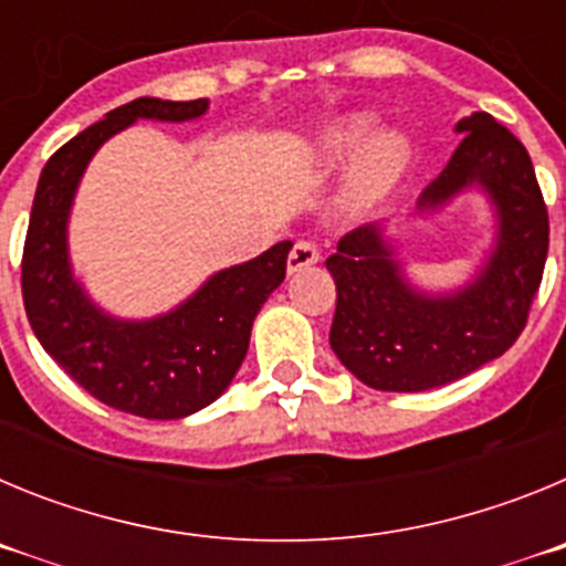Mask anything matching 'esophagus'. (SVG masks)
Segmentation results:
<instances>
[{"instance_id": "obj_1", "label": "esophagus", "mask_w": 566, "mask_h": 566, "mask_svg": "<svg viewBox=\"0 0 566 566\" xmlns=\"http://www.w3.org/2000/svg\"><path fill=\"white\" fill-rule=\"evenodd\" d=\"M317 260H319L317 243H314V240H297L292 252H289V274L300 272V269H306V266H314Z\"/></svg>"}]
</instances>
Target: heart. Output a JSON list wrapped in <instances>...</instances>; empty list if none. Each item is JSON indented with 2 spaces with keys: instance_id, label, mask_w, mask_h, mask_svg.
Instances as JSON below:
<instances>
[{
  "instance_id": "1",
  "label": "heart",
  "mask_w": 566,
  "mask_h": 566,
  "mask_svg": "<svg viewBox=\"0 0 566 566\" xmlns=\"http://www.w3.org/2000/svg\"><path fill=\"white\" fill-rule=\"evenodd\" d=\"M377 122L371 115H348L343 122L323 129L312 149V161L319 169H337L352 163L345 181V203L365 209L377 203L408 167L411 149L397 133H374Z\"/></svg>"
}]
</instances>
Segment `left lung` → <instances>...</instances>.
Masks as SVG:
<instances>
[{"label":"left lung","mask_w":566,"mask_h":566,"mask_svg":"<svg viewBox=\"0 0 566 566\" xmlns=\"http://www.w3.org/2000/svg\"><path fill=\"white\" fill-rule=\"evenodd\" d=\"M457 153L419 198L422 212L482 187L496 207V247L482 272L451 294H424L405 280L382 223L345 234L326 260L337 286L332 348L377 391H428L502 357L527 326L542 286L549 221L536 169L516 135L488 113L457 124Z\"/></svg>","instance_id":"obj_1"}]
</instances>
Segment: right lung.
Masks as SVG:
<instances>
[{
	"label": "right lung",
	"instance_id": "obj_1",
	"mask_svg": "<svg viewBox=\"0 0 566 566\" xmlns=\"http://www.w3.org/2000/svg\"><path fill=\"white\" fill-rule=\"evenodd\" d=\"M207 98H135L70 138L50 155L30 209L22 254V297L30 328L44 352L115 411L144 419H181L221 397L247 357L252 323L286 277L292 240L260 258L212 274L169 314L118 319L84 294L67 254V218L78 181L109 135L138 118L189 122Z\"/></svg>",
	"mask_w": 566,
	"mask_h": 566
}]
</instances>
